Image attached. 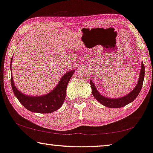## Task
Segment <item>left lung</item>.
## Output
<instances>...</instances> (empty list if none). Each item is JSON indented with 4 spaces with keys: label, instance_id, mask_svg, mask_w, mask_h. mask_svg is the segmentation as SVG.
<instances>
[{
    "label": "left lung",
    "instance_id": "left-lung-1",
    "mask_svg": "<svg viewBox=\"0 0 153 153\" xmlns=\"http://www.w3.org/2000/svg\"><path fill=\"white\" fill-rule=\"evenodd\" d=\"M144 74H145V67L143 65V63H142V68H141V71L140 77H139L138 83L135 86V88L129 93L126 96L120 97V98L117 99H111V98H107L104 96H102L101 94H100L98 91L96 90V88L93 83V82L90 80V83L91 85V89H92V93L93 96L100 103H101L102 105L105 106L106 107H109V108H121L124 106L127 105L128 104L131 103L133 101H134L139 93H140L141 89H142L143 79H144Z\"/></svg>",
    "mask_w": 153,
    "mask_h": 153
}]
</instances>
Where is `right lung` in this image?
Wrapping results in <instances>:
<instances>
[{"instance_id":"1","label":"right lung","mask_w":153,"mask_h":153,"mask_svg":"<svg viewBox=\"0 0 153 153\" xmlns=\"http://www.w3.org/2000/svg\"><path fill=\"white\" fill-rule=\"evenodd\" d=\"M12 58L10 67H11ZM74 71V70H72L64 75L56 87L51 92L43 96L31 97L22 94L14 86L12 75H11V87L18 101L27 110L39 113H50L57 111L62 105L67 93V84Z\"/></svg>"}]
</instances>
